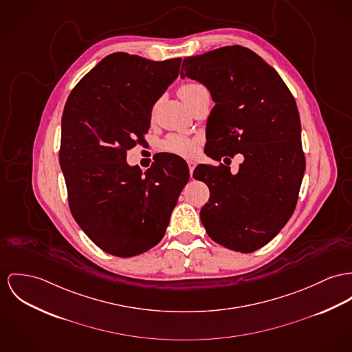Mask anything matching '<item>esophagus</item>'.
<instances>
[{
	"label": "esophagus",
	"mask_w": 352,
	"mask_h": 352,
	"mask_svg": "<svg viewBox=\"0 0 352 352\" xmlns=\"http://www.w3.org/2000/svg\"><path fill=\"white\" fill-rule=\"evenodd\" d=\"M188 166H189L190 175H192V171H194L197 163L194 162V161H188Z\"/></svg>",
	"instance_id": "1"
}]
</instances>
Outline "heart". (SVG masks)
<instances>
[{"mask_svg": "<svg viewBox=\"0 0 352 352\" xmlns=\"http://www.w3.org/2000/svg\"><path fill=\"white\" fill-rule=\"evenodd\" d=\"M202 88L201 84L197 82H188L184 84L179 89L178 94L182 98V100L186 103L189 100L190 96L197 91ZM164 150L168 153L181 155V157H192L197 153L198 148V140L194 138H188V136L173 135L168 136L163 144Z\"/></svg>", "mask_w": 352, "mask_h": 352, "instance_id": "b5f03b06", "label": "heart"}]
</instances>
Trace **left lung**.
<instances>
[{"label": "left lung", "instance_id": "1", "mask_svg": "<svg viewBox=\"0 0 352 352\" xmlns=\"http://www.w3.org/2000/svg\"><path fill=\"white\" fill-rule=\"evenodd\" d=\"M185 76L202 82L216 102L209 157L245 158L236 175L222 163L194 170L210 190L201 221L214 243L252 253L285 226L298 204L305 157L295 98L273 67L241 45L184 58Z\"/></svg>", "mask_w": 352, "mask_h": 352}]
</instances>
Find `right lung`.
I'll use <instances>...</instances> for the list:
<instances>
[{"instance_id":"right-lung-1","label":"right lung","mask_w":352,"mask_h":352,"mask_svg":"<svg viewBox=\"0 0 352 352\" xmlns=\"http://www.w3.org/2000/svg\"><path fill=\"white\" fill-rule=\"evenodd\" d=\"M181 60L109 54L64 107L58 160L71 213L92 243L116 257H134L162 240L189 181L188 164L177 155L144 173L126 162L150 129L154 103L178 78Z\"/></svg>"}]
</instances>
